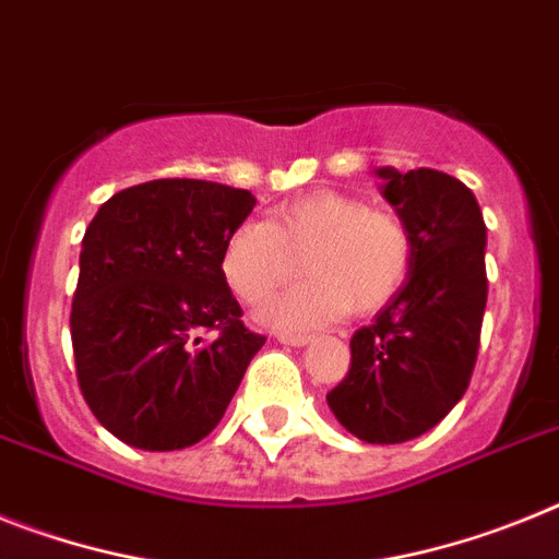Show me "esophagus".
<instances>
[{"instance_id":"obj_1","label":"esophagus","mask_w":559,"mask_h":559,"mask_svg":"<svg viewBox=\"0 0 559 559\" xmlns=\"http://www.w3.org/2000/svg\"><path fill=\"white\" fill-rule=\"evenodd\" d=\"M275 337H278L281 343H286V346H307L309 340H312V334H307V332H278Z\"/></svg>"}]
</instances>
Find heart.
<instances>
[{
  "label": "heart",
  "instance_id": "b5f03b06",
  "mask_svg": "<svg viewBox=\"0 0 559 559\" xmlns=\"http://www.w3.org/2000/svg\"><path fill=\"white\" fill-rule=\"evenodd\" d=\"M414 230L391 207L343 191L281 202L264 222H245L222 247V275L245 304H261L304 255V278L261 309L275 329H312L352 309L371 314L402 289L414 266Z\"/></svg>",
  "mask_w": 559,
  "mask_h": 559
}]
</instances>
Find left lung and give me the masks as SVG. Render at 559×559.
Returning a JSON list of instances; mask_svg holds the SVG:
<instances>
[{"label":"left lung","instance_id":"1","mask_svg":"<svg viewBox=\"0 0 559 559\" xmlns=\"http://www.w3.org/2000/svg\"><path fill=\"white\" fill-rule=\"evenodd\" d=\"M385 199L414 230V266L352 337V366L326 394L348 433L400 444L439 425L464 396L487 307V225L473 191L433 168H380Z\"/></svg>","mask_w":559,"mask_h":559}]
</instances>
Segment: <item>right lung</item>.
Here are the masks:
<instances>
[{
  "label": "right lung",
  "mask_w": 559,
  "mask_h": 559,
  "mask_svg": "<svg viewBox=\"0 0 559 559\" xmlns=\"http://www.w3.org/2000/svg\"><path fill=\"white\" fill-rule=\"evenodd\" d=\"M252 207L241 188L152 179L115 193L86 227L70 312L75 377L126 444L163 453L205 439L266 343L222 275L225 239Z\"/></svg>",
  "instance_id": "add662e5"
}]
</instances>
